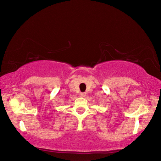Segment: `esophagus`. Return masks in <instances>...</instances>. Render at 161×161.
Instances as JSON below:
<instances>
[{"mask_svg": "<svg viewBox=\"0 0 161 161\" xmlns=\"http://www.w3.org/2000/svg\"><path fill=\"white\" fill-rule=\"evenodd\" d=\"M80 97H84L86 95V93H80Z\"/></svg>", "mask_w": 161, "mask_h": 161, "instance_id": "esophagus-1", "label": "esophagus"}]
</instances>
